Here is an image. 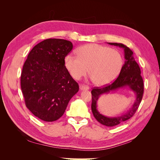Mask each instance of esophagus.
Here are the masks:
<instances>
[{
  "label": "esophagus",
  "instance_id": "obj_1",
  "mask_svg": "<svg viewBox=\"0 0 160 160\" xmlns=\"http://www.w3.org/2000/svg\"><path fill=\"white\" fill-rule=\"evenodd\" d=\"M79 89L81 91H84V90H89V88L88 86H86V85H80L79 86Z\"/></svg>",
  "mask_w": 160,
  "mask_h": 160
}]
</instances>
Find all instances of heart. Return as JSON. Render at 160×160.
<instances>
[{
  "instance_id": "1",
  "label": "heart",
  "mask_w": 160,
  "mask_h": 160,
  "mask_svg": "<svg viewBox=\"0 0 160 160\" xmlns=\"http://www.w3.org/2000/svg\"><path fill=\"white\" fill-rule=\"evenodd\" d=\"M77 56L67 55L64 59L66 69L75 79H79L88 72L95 85H108L117 78L123 61L118 51L95 43L87 44L77 50Z\"/></svg>"
}]
</instances>
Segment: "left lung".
Returning <instances> with one entry per match:
<instances>
[{"instance_id":"1","label":"left lung","mask_w":160,"mask_h":160,"mask_svg":"<svg viewBox=\"0 0 160 160\" xmlns=\"http://www.w3.org/2000/svg\"><path fill=\"white\" fill-rule=\"evenodd\" d=\"M108 43L123 49L125 61L118 77L113 83L104 88H94L91 91V110L98 122L105 126L113 127L129 119L138 110L143 98V81L141 76L139 67L133 57V51L122 43ZM121 88H128L135 93L136 99L132 107L126 112L114 117H108L100 114L97 109V101L100 97L102 94L115 92Z\"/></svg>"}]
</instances>
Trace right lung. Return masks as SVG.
Instances as JSON below:
<instances>
[{
  "mask_svg": "<svg viewBox=\"0 0 160 160\" xmlns=\"http://www.w3.org/2000/svg\"><path fill=\"white\" fill-rule=\"evenodd\" d=\"M72 49L69 41L48 38L32 48L24 63L21 86L26 106L45 122L59 119L79 91L64 65Z\"/></svg>",
  "mask_w": 160,
  "mask_h": 160,
  "instance_id": "add662e5",
  "label": "right lung"
}]
</instances>
